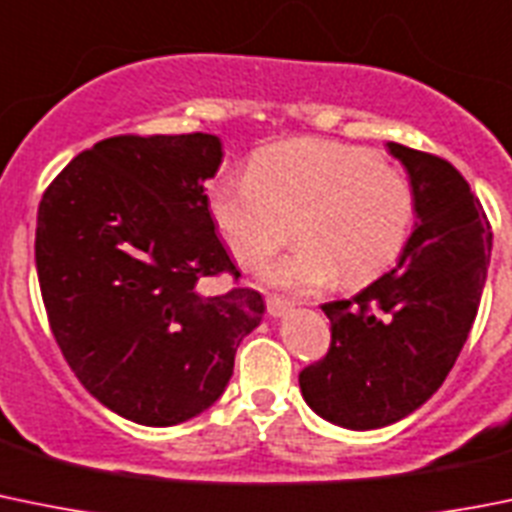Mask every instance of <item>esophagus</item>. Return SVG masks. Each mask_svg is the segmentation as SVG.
Instances as JSON below:
<instances>
[{
	"label": "esophagus",
	"mask_w": 512,
	"mask_h": 512,
	"mask_svg": "<svg viewBox=\"0 0 512 512\" xmlns=\"http://www.w3.org/2000/svg\"><path fill=\"white\" fill-rule=\"evenodd\" d=\"M265 305H267V313H270L272 318H280V315H285L290 308H293V303L285 298H280V295H267Z\"/></svg>",
	"instance_id": "1"
}]
</instances>
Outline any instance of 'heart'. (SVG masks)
Segmentation results:
<instances>
[{
	"label": "heart",
	"instance_id": "b5f03b06",
	"mask_svg": "<svg viewBox=\"0 0 512 512\" xmlns=\"http://www.w3.org/2000/svg\"><path fill=\"white\" fill-rule=\"evenodd\" d=\"M207 207L229 255L260 265L288 242L300 245L262 270L278 288L310 293L341 278L374 283L407 250L417 224V189L371 148L331 138H290L257 151L250 171H224L209 184Z\"/></svg>",
	"mask_w": 512,
	"mask_h": 512
}]
</instances>
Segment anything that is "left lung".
<instances>
[{
  "label": "left lung",
  "mask_w": 512,
  "mask_h": 512,
  "mask_svg": "<svg viewBox=\"0 0 512 512\" xmlns=\"http://www.w3.org/2000/svg\"><path fill=\"white\" fill-rule=\"evenodd\" d=\"M417 189V227L396 267L351 300L321 305L331 348L300 371L308 407L348 429H379L442 386L475 323L493 229L465 176L434 154L389 143Z\"/></svg>",
  "instance_id": "obj_1"
}]
</instances>
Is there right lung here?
<instances>
[{
    "label": "right lung",
    "instance_id": "1",
    "mask_svg": "<svg viewBox=\"0 0 512 512\" xmlns=\"http://www.w3.org/2000/svg\"><path fill=\"white\" fill-rule=\"evenodd\" d=\"M222 164L212 133L113 136L75 156L37 209L35 262L47 321L80 384L111 412L171 427L222 396L265 300L214 234L204 181Z\"/></svg>",
    "mask_w": 512,
    "mask_h": 512
}]
</instances>
